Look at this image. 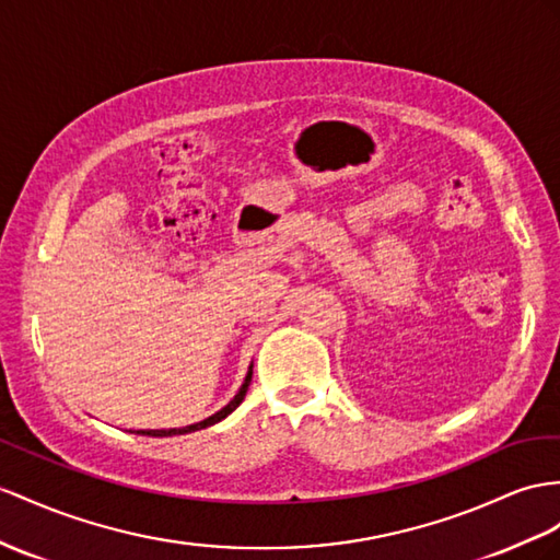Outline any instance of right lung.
<instances>
[{"mask_svg":"<svg viewBox=\"0 0 560 560\" xmlns=\"http://www.w3.org/2000/svg\"><path fill=\"white\" fill-rule=\"evenodd\" d=\"M250 378H253V364L248 366L246 381H243V385L238 388V393L234 395L232 402H229L226 407H222L220 411H214L212 417H208V419H203V421H198V423H191V425H184V428H167V430H137V435H149V438H172V435L196 433V430H203V428H208V425L220 423L222 419H226L229 413H232V411L243 402V397H246V390H248V385H250Z\"/></svg>","mask_w":560,"mask_h":560,"instance_id":"1","label":"right lung"}]
</instances>
